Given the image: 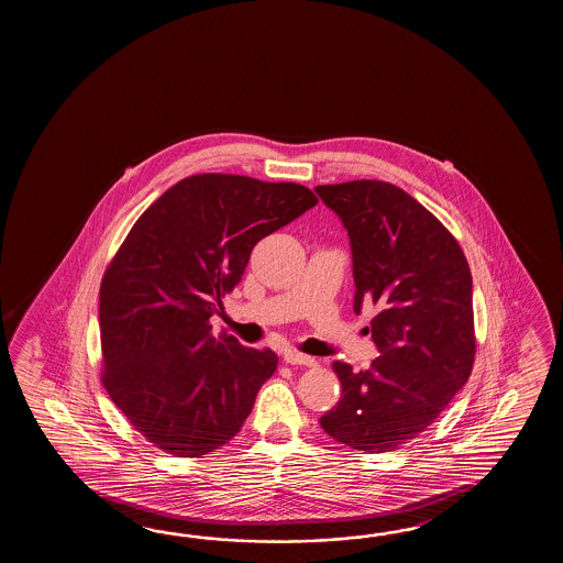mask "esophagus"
<instances>
[{"label": "esophagus", "mask_w": 563, "mask_h": 563, "mask_svg": "<svg viewBox=\"0 0 563 563\" xmlns=\"http://www.w3.org/2000/svg\"><path fill=\"white\" fill-rule=\"evenodd\" d=\"M284 362L286 364H298V366H316V360L308 356V354H301L294 347H286L284 350Z\"/></svg>", "instance_id": "esophagus-1"}]
</instances>
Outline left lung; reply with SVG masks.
Returning <instances> with one entry per match:
<instances>
[{
	"label": "left lung",
	"instance_id": "obj_1",
	"mask_svg": "<svg viewBox=\"0 0 563 563\" xmlns=\"http://www.w3.org/2000/svg\"><path fill=\"white\" fill-rule=\"evenodd\" d=\"M342 219L356 298L376 306L368 371L332 364L342 398L320 419L338 443L386 453L417 439L467 383L475 352L473 279L453 233L407 191L384 180L320 185Z\"/></svg>",
	"mask_w": 563,
	"mask_h": 563
}]
</instances>
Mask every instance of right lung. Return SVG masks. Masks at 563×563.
<instances>
[{
    "label": "right lung",
    "mask_w": 563,
    "mask_h": 563,
    "mask_svg": "<svg viewBox=\"0 0 563 563\" xmlns=\"http://www.w3.org/2000/svg\"><path fill=\"white\" fill-rule=\"evenodd\" d=\"M318 203L298 183L203 173L136 219L100 286L102 384L132 427L175 456L213 453L241 431L276 372L209 318L257 241Z\"/></svg>",
    "instance_id": "add662e5"
}]
</instances>
